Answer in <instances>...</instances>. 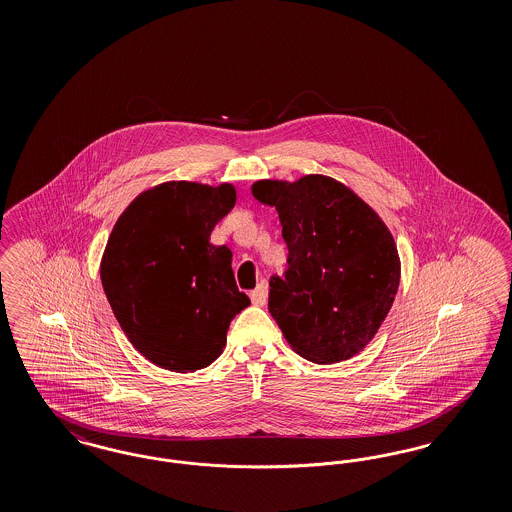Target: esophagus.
Masks as SVG:
<instances>
[{
    "mask_svg": "<svg viewBox=\"0 0 512 512\" xmlns=\"http://www.w3.org/2000/svg\"><path fill=\"white\" fill-rule=\"evenodd\" d=\"M267 299L268 293L265 284H259V286L251 292V301H253V305H257V307H265V305H267Z\"/></svg>",
    "mask_w": 512,
    "mask_h": 512,
    "instance_id": "1",
    "label": "esophagus"
}]
</instances>
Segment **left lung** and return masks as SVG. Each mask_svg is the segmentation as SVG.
<instances>
[{"label":"left lung","instance_id":"1","mask_svg":"<svg viewBox=\"0 0 512 512\" xmlns=\"http://www.w3.org/2000/svg\"><path fill=\"white\" fill-rule=\"evenodd\" d=\"M288 244L286 278L272 276L268 311L303 359L334 365L359 355L388 317L401 280L390 228L349 186L326 174L257 180Z\"/></svg>","mask_w":512,"mask_h":512}]
</instances>
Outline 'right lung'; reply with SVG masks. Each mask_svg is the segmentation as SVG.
<instances>
[{
	"instance_id": "add662e5",
	"label": "right lung",
	"mask_w": 512,
	"mask_h": 512,
	"mask_svg": "<svg viewBox=\"0 0 512 512\" xmlns=\"http://www.w3.org/2000/svg\"><path fill=\"white\" fill-rule=\"evenodd\" d=\"M234 205V184L171 180L136 195L115 222L101 286L122 332L153 365H211L232 318L251 303L236 286L232 251L209 242Z\"/></svg>"
}]
</instances>
